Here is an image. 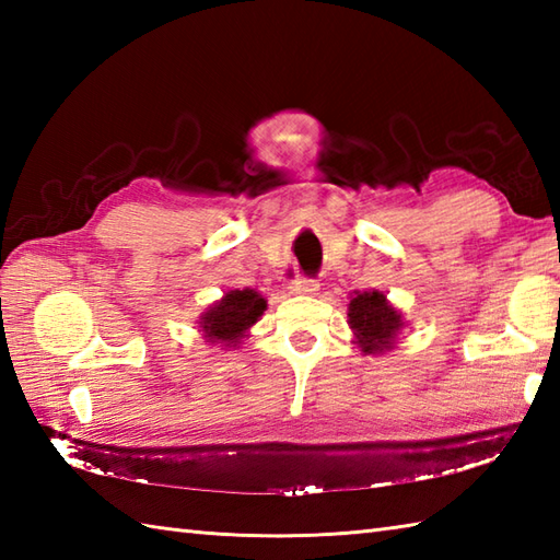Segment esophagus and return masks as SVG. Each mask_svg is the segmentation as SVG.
I'll return each instance as SVG.
<instances>
[{"instance_id": "34e87169", "label": "esophagus", "mask_w": 560, "mask_h": 560, "mask_svg": "<svg viewBox=\"0 0 560 560\" xmlns=\"http://www.w3.org/2000/svg\"><path fill=\"white\" fill-rule=\"evenodd\" d=\"M319 291V283L315 279H305V277H295L289 283V293L293 295H315Z\"/></svg>"}]
</instances>
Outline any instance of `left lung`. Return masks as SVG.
I'll list each match as a JSON object with an SVG mask.
<instances>
[{
  "label": "left lung",
  "instance_id": "obj_1",
  "mask_svg": "<svg viewBox=\"0 0 560 560\" xmlns=\"http://www.w3.org/2000/svg\"><path fill=\"white\" fill-rule=\"evenodd\" d=\"M349 327L353 343L365 355H383L397 347L399 331L407 327L401 311L387 301L383 291H353L349 301Z\"/></svg>",
  "mask_w": 560,
  "mask_h": 560
}]
</instances>
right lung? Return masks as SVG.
I'll list each match as a JSON object with an SVG mask.
<instances>
[{"mask_svg":"<svg viewBox=\"0 0 560 560\" xmlns=\"http://www.w3.org/2000/svg\"><path fill=\"white\" fill-rule=\"evenodd\" d=\"M267 301L265 295L255 289H235L221 295V301L211 303L205 313L199 315V335L205 337L211 347L235 349L241 347L243 339L249 337V329L257 325V319L265 315Z\"/></svg>","mask_w":560,"mask_h":560,"instance_id":"obj_1","label":"right lung"}]
</instances>
